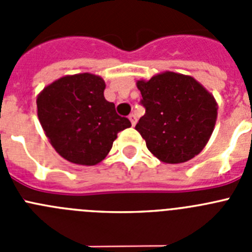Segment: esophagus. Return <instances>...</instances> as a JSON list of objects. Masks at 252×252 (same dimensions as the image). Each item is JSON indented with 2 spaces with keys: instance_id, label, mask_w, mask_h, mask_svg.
Wrapping results in <instances>:
<instances>
[{
  "instance_id": "obj_1",
  "label": "esophagus",
  "mask_w": 252,
  "mask_h": 252,
  "mask_svg": "<svg viewBox=\"0 0 252 252\" xmlns=\"http://www.w3.org/2000/svg\"><path fill=\"white\" fill-rule=\"evenodd\" d=\"M128 119H130L131 125H132V126H135V125H136V122H137L136 115H133V113H131V115L128 116Z\"/></svg>"
}]
</instances>
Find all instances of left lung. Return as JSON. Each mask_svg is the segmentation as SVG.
Segmentation results:
<instances>
[{
	"label": "left lung",
	"mask_w": 252,
	"mask_h": 252,
	"mask_svg": "<svg viewBox=\"0 0 252 252\" xmlns=\"http://www.w3.org/2000/svg\"><path fill=\"white\" fill-rule=\"evenodd\" d=\"M145 115L135 126L162 162H186L201 153L217 119L213 95L189 75L165 72L139 81Z\"/></svg>",
	"instance_id": "8db88e82"
}]
</instances>
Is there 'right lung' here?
<instances>
[{
	"label": "right lung",
	"mask_w": 252,
	"mask_h": 252,
	"mask_svg": "<svg viewBox=\"0 0 252 252\" xmlns=\"http://www.w3.org/2000/svg\"><path fill=\"white\" fill-rule=\"evenodd\" d=\"M98 75H66L45 87L36 99L37 117L60 157L79 165L106 158L120 131L131 126L106 101Z\"/></svg>",
	"instance_id": "right-lung-1"
}]
</instances>
